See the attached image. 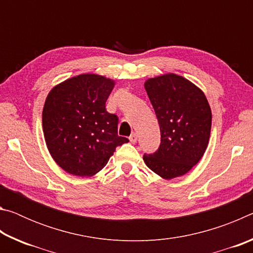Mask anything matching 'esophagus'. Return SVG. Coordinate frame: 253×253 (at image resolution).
Masks as SVG:
<instances>
[{"label": "esophagus", "mask_w": 253, "mask_h": 253, "mask_svg": "<svg viewBox=\"0 0 253 253\" xmlns=\"http://www.w3.org/2000/svg\"><path fill=\"white\" fill-rule=\"evenodd\" d=\"M137 139H138V137H137V134H136V132H132V134L129 136V140H130V143L135 144V143L137 142Z\"/></svg>", "instance_id": "esophagus-1"}]
</instances>
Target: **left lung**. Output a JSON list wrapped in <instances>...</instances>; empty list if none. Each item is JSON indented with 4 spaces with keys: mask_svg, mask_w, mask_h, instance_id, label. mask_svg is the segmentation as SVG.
<instances>
[{
    "mask_svg": "<svg viewBox=\"0 0 253 253\" xmlns=\"http://www.w3.org/2000/svg\"><path fill=\"white\" fill-rule=\"evenodd\" d=\"M161 130L156 152L144 154L148 169L170 179L187 173L202 158L212 114L204 93L183 77L169 74L145 83Z\"/></svg>",
    "mask_w": 253,
    "mask_h": 253,
    "instance_id": "left-lung-1",
    "label": "left lung"
}]
</instances>
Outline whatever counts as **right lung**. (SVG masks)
Listing matches in <instances>:
<instances>
[{
    "label": "right lung",
    "instance_id": "obj_1",
    "mask_svg": "<svg viewBox=\"0 0 253 253\" xmlns=\"http://www.w3.org/2000/svg\"><path fill=\"white\" fill-rule=\"evenodd\" d=\"M114 81L85 74L70 78L49 92L42 113L44 139L55 163L77 176H91L108 163L117 146L118 117L106 110Z\"/></svg>",
    "mask_w": 253,
    "mask_h": 253
}]
</instances>
